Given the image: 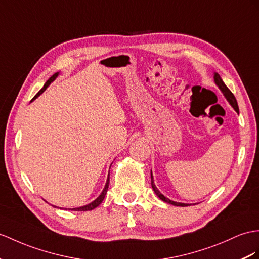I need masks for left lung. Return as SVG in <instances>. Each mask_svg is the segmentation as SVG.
I'll use <instances>...</instances> for the list:
<instances>
[{
    "mask_svg": "<svg viewBox=\"0 0 259 259\" xmlns=\"http://www.w3.org/2000/svg\"><path fill=\"white\" fill-rule=\"evenodd\" d=\"M214 81H215V83H217V85L220 88L221 91L223 92V94L225 96V98L228 99V101L230 102V104H231V105L233 106V108H234V110L238 113V112H239V110H238L237 101H236V99H235V97H234V94H233V93L230 91L229 88L225 85V83L223 82V80L221 79V77H220V74H219V73H214ZM150 178H151V187H153L155 193H156L157 195H158V197H159L162 201H165V202H167V203H169V204L177 205V206H187V205H189V204H186V203L175 202V201H171V200H169L168 198H166L165 195L161 194V193L159 192L158 189H157V187L155 186V184H154V178H153V174L150 175Z\"/></svg>",
    "mask_w": 259,
    "mask_h": 259,
    "instance_id": "8db88e82",
    "label": "left lung"
}]
</instances>
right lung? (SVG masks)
Instances as JSON below:
<instances>
[{
  "label": "right lung",
  "mask_w": 259,
  "mask_h": 259,
  "mask_svg": "<svg viewBox=\"0 0 259 259\" xmlns=\"http://www.w3.org/2000/svg\"><path fill=\"white\" fill-rule=\"evenodd\" d=\"M59 73L58 72H56L55 74H53L52 77H50L47 81H46V83L44 84V87H42V89L36 94V96L33 98V100H35L37 97H39L40 94L45 91L46 89H47V87L52 83V82L57 78V75H58ZM110 176V175H109ZM109 184H110V178L108 177V180H106V184H105V187H104V189H103V191H102V193H101L99 197L93 201V202H91L90 204H87V205H84V206H80V207H74V209H70L71 211H91V210H93V209H96V207L99 205V204H101V202H102L103 201V199H104V197H105V194H106V192H108V189H109Z\"/></svg>",
  "instance_id": "add662e5"
}]
</instances>
